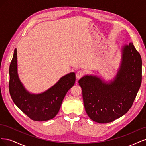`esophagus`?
Returning <instances> with one entry per match:
<instances>
[{
  "instance_id": "esophagus-1",
  "label": "esophagus",
  "mask_w": 146,
  "mask_h": 146,
  "mask_svg": "<svg viewBox=\"0 0 146 146\" xmlns=\"http://www.w3.org/2000/svg\"><path fill=\"white\" fill-rule=\"evenodd\" d=\"M83 75H84V73L82 70H78L76 73V77H77V78L79 79V78H80L83 76Z\"/></svg>"
}]
</instances>
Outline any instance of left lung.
I'll list each match as a JSON object with an SVG mask.
<instances>
[{"label": "left lung", "instance_id": "left-lung-1", "mask_svg": "<svg viewBox=\"0 0 146 146\" xmlns=\"http://www.w3.org/2000/svg\"><path fill=\"white\" fill-rule=\"evenodd\" d=\"M142 80V60L133 44L122 48V61L116 76L110 83L96 76L78 81L85 111L91 120L108 123L127 113L133 105Z\"/></svg>", "mask_w": 146, "mask_h": 146}]
</instances>
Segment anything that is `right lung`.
I'll return each mask as SVG.
<instances>
[{
  "label": "right lung",
  "instance_id": "right-lung-1",
  "mask_svg": "<svg viewBox=\"0 0 146 146\" xmlns=\"http://www.w3.org/2000/svg\"><path fill=\"white\" fill-rule=\"evenodd\" d=\"M9 91L16 105L33 121H45L58 114L67 92L74 85L76 74L69 73L61 77L55 85L41 94H30L20 81L17 70L15 48L9 69Z\"/></svg>",
  "mask_w": 146,
  "mask_h": 146
}]
</instances>
